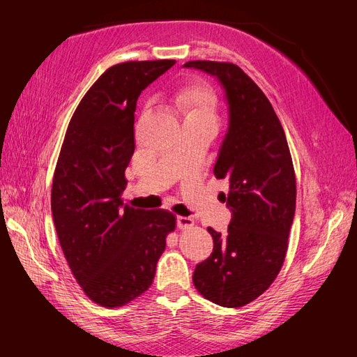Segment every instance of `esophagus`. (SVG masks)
<instances>
[{"label": "esophagus", "instance_id": "34e87169", "mask_svg": "<svg viewBox=\"0 0 357 357\" xmlns=\"http://www.w3.org/2000/svg\"><path fill=\"white\" fill-rule=\"evenodd\" d=\"M195 221L192 218H187V216H178L176 218V225L178 229L181 230H185V229H190V227H193Z\"/></svg>", "mask_w": 357, "mask_h": 357}]
</instances>
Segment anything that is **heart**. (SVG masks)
Returning a JSON list of instances; mask_svg holds the SVG:
<instances>
[{
    "mask_svg": "<svg viewBox=\"0 0 357 357\" xmlns=\"http://www.w3.org/2000/svg\"><path fill=\"white\" fill-rule=\"evenodd\" d=\"M178 104L185 112L187 118H207L215 121L216 95L206 84H192L181 90Z\"/></svg>",
    "mask_w": 357,
    "mask_h": 357,
    "instance_id": "obj_1",
    "label": "heart"
}]
</instances>
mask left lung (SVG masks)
I'll return each mask as SVG.
<instances>
[{
  "label": "left lung",
  "instance_id": "1",
  "mask_svg": "<svg viewBox=\"0 0 357 357\" xmlns=\"http://www.w3.org/2000/svg\"><path fill=\"white\" fill-rule=\"evenodd\" d=\"M218 78L229 104V128L213 173L227 179L231 221L208 227L213 253L196 265L193 284L222 307H242L267 290L282 267L296 210V178L284 128L267 96L231 63L188 61Z\"/></svg>",
  "mask_w": 357,
  "mask_h": 357
}]
</instances>
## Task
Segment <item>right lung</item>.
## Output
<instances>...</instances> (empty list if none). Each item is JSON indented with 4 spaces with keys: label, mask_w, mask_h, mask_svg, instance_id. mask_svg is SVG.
<instances>
[{
    "label": "right lung",
    "mask_w": 357,
    "mask_h": 357,
    "mask_svg": "<svg viewBox=\"0 0 357 357\" xmlns=\"http://www.w3.org/2000/svg\"><path fill=\"white\" fill-rule=\"evenodd\" d=\"M174 59L127 61L105 70L67 127L52 184V216L66 261L90 299L121 307L153 282L167 234V210L123 206L124 172L135 151L141 92Z\"/></svg>",
    "instance_id": "add662e5"
}]
</instances>
